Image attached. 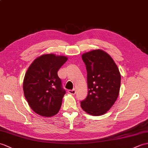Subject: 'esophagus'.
<instances>
[{"mask_svg":"<svg viewBox=\"0 0 148 148\" xmlns=\"http://www.w3.org/2000/svg\"><path fill=\"white\" fill-rule=\"evenodd\" d=\"M68 92L71 95H74L75 94V90H74H74H69Z\"/></svg>","mask_w":148,"mask_h":148,"instance_id":"esophagus-1","label":"esophagus"}]
</instances>
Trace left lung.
I'll return each mask as SVG.
<instances>
[{
    "label": "left lung",
    "mask_w": 148,
    "mask_h": 148,
    "mask_svg": "<svg viewBox=\"0 0 148 148\" xmlns=\"http://www.w3.org/2000/svg\"><path fill=\"white\" fill-rule=\"evenodd\" d=\"M87 71L88 96L81 101L88 114H105L115 103L121 88V75L114 60L105 51L93 50L82 55Z\"/></svg>",
    "instance_id": "1"
}]
</instances>
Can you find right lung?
<instances>
[{
	"label": "right lung",
	"instance_id": "right-lung-1",
	"mask_svg": "<svg viewBox=\"0 0 148 148\" xmlns=\"http://www.w3.org/2000/svg\"><path fill=\"white\" fill-rule=\"evenodd\" d=\"M67 59L63 56L43 54L27 69L23 80L24 95L31 108L39 115L50 117L59 111L66 91L57 72Z\"/></svg>",
	"mask_w": 148,
	"mask_h": 148
}]
</instances>
